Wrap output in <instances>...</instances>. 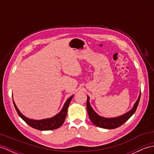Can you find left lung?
<instances>
[{
	"mask_svg": "<svg viewBox=\"0 0 154 154\" xmlns=\"http://www.w3.org/2000/svg\"><path fill=\"white\" fill-rule=\"evenodd\" d=\"M140 96H141V93L140 94L138 99L135 103L133 108L129 111V112H128L125 114H123V115L120 116L116 118H111V119H106V118H104L98 115V114L93 110L92 107L89 104V97H87V109L90 120L94 125L98 127L103 128L105 129L116 128L122 125L124 122H126V121L134 114L140 102Z\"/></svg>",
	"mask_w": 154,
	"mask_h": 154,
	"instance_id": "obj_1",
	"label": "left lung"
}]
</instances>
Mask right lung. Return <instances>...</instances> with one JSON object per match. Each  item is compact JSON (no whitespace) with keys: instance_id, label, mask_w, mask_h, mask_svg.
Instances as JSON below:
<instances>
[{"instance_id":"right-lung-1","label":"right lung","mask_w":154,"mask_h":154,"mask_svg":"<svg viewBox=\"0 0 154 154\" xmlns=\"http://www.w3.org/2000/svg\"><path fill=\"white\" fill-rule=\"evenodd\" d=\"M73 97V96H71L70 98H69L65 102L63 109H62V110L60 111V112L58 113L57 115H55V116L52 118H50V119L40 120H35L28 119V118L24 116L20 112V110H18L17 106H16L14 101H13V103H14L15 109L16 110V112L18 114L20 117H21V119L24 120L26 123L28 124L29 126L39 130H51L58 128H60L62 124H63L65 120V118H66L67 116V109Z\"/></svg>"}]
</instances>
